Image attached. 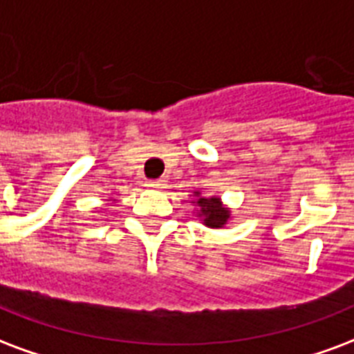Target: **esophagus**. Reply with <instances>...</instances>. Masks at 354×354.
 <instances>
[{"mask_svg": "<svg viewBox=\"0 0 354 354\" xmlns=\"http://www.w3.org/2000/svg\"><path fill=\"white\" fill-rule=\"evenodd\" d=\"M146 185H148L150 189H165L167 182H165V180H150Z\"/></svg>", "mask_w": 354, "mask_h": 354, "instance_id": "obj_1", "label": "esophagus"}]
</instances>
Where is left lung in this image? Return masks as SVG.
<instances>
[{
  "label": "left lung",
  "instance_id": "1",
  "mask_svg": "<svg viewBox=\"0 0 354 354\" xmlns=\"http://www.w3.org/2000/svg\"><path fill=\"white\" fill-rule=\"evenodd\" d=\"M193 206H195L193 214L208 229H225L227 223L232 219V210L227 204H223L221 197H217V195L204 197V195H201V191H195L193 193Z\"/></svg>",
  "mask_w": 354,
  "mask_h": 354
}]
</instances>
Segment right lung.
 Returning a JSON list of instances; mask_svg holds the SVG:
<instances>
[{
	"mask_svg": "<svg viewBox=\"0 0 354 354\" xmlns=\"http://www.w3.org/2000/svg\"><path fill=\"white\" fill-rule=\"evenodd\" d=\"M111 201H112V203H114V198H112V197H111Z\"/></svg>",
	"mask_w": 354,
	"mask_h": 354,
	"instance_id": "obj_1",
	"label": "right lung"
}]
</instances>
